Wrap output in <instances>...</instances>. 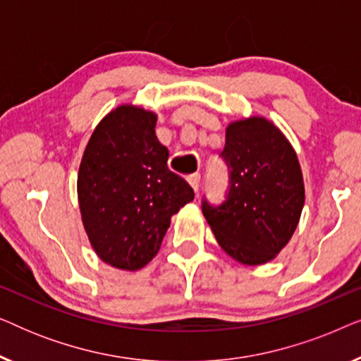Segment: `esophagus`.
I'll list each match as a JSON object with an SVG mask.
<instances>
[{"instance_id": "34e87169", "label": "esophagus", "mask_w": 361, "mask_h": 361, "mask_svg": "<svg viewBox=\"0 0 361 361\" xmlns=\"http://www.w3.org/2000/svg\"><path fill=\"white\" fill-rule=\"evenodd\" d=\"M187 182H189L194 192H199V185H200V174H192L187 177Z\"/></svg>"}]
</instances>
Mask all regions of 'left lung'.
Here are the masks:
<instances>
[{
    "mask_svg": "<svg viewBox=\"0 0 361 361\" xmlns=\"http://www.w3.org/2000/svg\"><path fill=\"white\" fill-rule=\"evenodd\" d=\"M230 167V192L220 207L202 212L221 250L241 264L274 259L293 238L305 200L293 145L273 121L250 116L231 121L221 151Z\"/></svg>",
    "mask_w": 361,
    "mask_h": 361,
    "instance_id": "left-lung-1",
    "label": "left lung"
}]
</instances>
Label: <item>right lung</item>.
Here are the masks:
<instances>
[{
    "mask_svg": "<svg viewBox=\"0 0 361 361\" xmlns=\"http://www.w3.org/2000/svg\"><path fill=\"white\" fill-rule=\"evenodd\" d=\"M157 115L125 103L103 116L77 176L82 224L103 263L137 271L161 248L171 216L194 200L187 182L167 169L169 151L156 136Z\"/></svg>",
    "mask_w": 361,
    "mask_h": 361,
    "instance_id": "right-lung-1",
    "label": "right lung"
}]
</instances>
